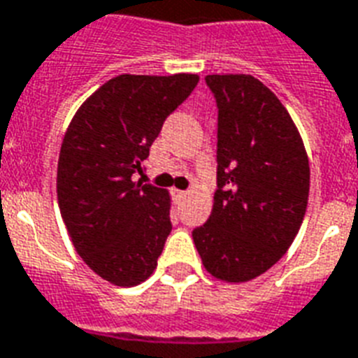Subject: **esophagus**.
I'll return each mask as SVG.
<instances>
[{"label": "esophagus", "instance_id": "1", "mask_svg": "<svg viewBox=\"0 0 358 358\" xmlns=\"http://www.w3.org/2000/svg\"><path fill=\"white\" fill-rule=\"evenodd\" d=\"M173 196H176V198H185V196H187V190H173Z\"/></svg>", "mask_w": 358, "mask_h": 358}]
</instances>
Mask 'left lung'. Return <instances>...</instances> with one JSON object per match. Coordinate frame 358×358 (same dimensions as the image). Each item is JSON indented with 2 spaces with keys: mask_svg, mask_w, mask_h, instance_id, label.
<instances>
[{
  "mask_svg": "<svg viewBox=\"0 0 358 358\" xmlns=\"http://www.w3.org/2000/svg\"><path fill=\"white\" fill-rule=\"evenodd\" d=\"M217 101V190L192 240L206 270L243 283L270 270L296 238L310 162L291 115L251 75H208Z\"/></svg>",
  "mask_w": 358,
  "mask_h": 358,
  "instance_id": "8db88e82",
  "label": "left lung"
}]
</instances>
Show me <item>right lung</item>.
I'll use <instances>...</instances> for the list:
<instances>
[{"label": "right lung", "instance_id": "right-lung-1", "mask_svg": "<svg viewBox=\"0 0 358 358\" xmlns=\"http://www.w3.org/2000/svg\"><path fill=\"white\" fill-rule=\"evenodd\" d=\"M200 77L118 75L75 113L58 158V206L75 249L99 278L131 287L157 268L171 232L169 196L136 181L164 120Z\"/></svg>", "mask_w": 358, "mask_h": 358}]
</instances>
